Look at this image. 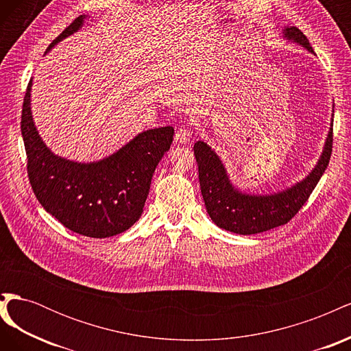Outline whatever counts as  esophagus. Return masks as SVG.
Segmentation results:
<instances>
[{
  "label": "esophagus",
  "mask_w": 351,
  "mask_h": 351,
  "mask_svg": "<svg viewBox=\"0 0 351 351\" xmlns=\"http://www.w3.org/2000/svg\"><path fill=\"white\" fill-rule=\"evenodd\" d=\"M190 136H192V132H190L189 127H180L176 132V141L180 143H187L190 141Z\"/></svg>",
  "instance_id": "esophagus-1"
}]
</instances>
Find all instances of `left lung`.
Returning <instances> with one entry per match:
<instances>
[{
	"label": "left lung",
	"mask_w": 351,
	"mask_h": 351,
	"mask_svg": "<svg viewBox=\"0 0 351 351\" xmlns=\"http://www.w3.org/2000/svg\"><path fill=\"white\" fill-rule=\"evenodd\" d=\"M284 38L313 52L303 32L294 26L284 29ZM195 156L199 167L200 192L210 219L219 228L236 234H258L284 226L309 199L329 164L332 152V120L317 164L302 182L277 193L249 195L232 186L219 156L205 142L195 143Z\"/></svg>",
	"instance_id": "obj_1"
}]
</instances>
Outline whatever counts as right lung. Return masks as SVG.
<instances>
[{
    "instance_id": "right-lung-1",
    "label": "right lung",
    "mask_w": 351,
    "mask_h": 351,
    "mask_svg": "<svg viewBox=\"0 0 351 351\" xmlns=\"http://www.w3.org/2000/svg\"><path fill=\"white\" fill-rule=\"evenodd\" d=\"M77 17L48 47L77 32ZM32 80L25 95L22 136L27 176L39 204L66 228L105 239L129 230L141 218L158 162L173 143L171 125L137 134L121 149L97 162H76L52 154L40 139L30 111Z\"/></svg>"
}]
</instances>
